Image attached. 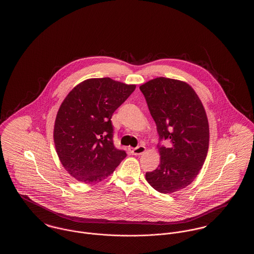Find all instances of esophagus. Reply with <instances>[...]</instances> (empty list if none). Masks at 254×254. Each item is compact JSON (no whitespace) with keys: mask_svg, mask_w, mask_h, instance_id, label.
I'll return each mask as SVG.
<instances>
[{"mask_svg":"<svg viewBox=\"0 0 254 254\" xmlns=\"http://www.w3.org/2000/svg\"><path fill=\"white\" fill-rule=\"evenodd\" d=\"M129 150H130V153L132 155H140V154L145 152V145H140L136 146V147H131V148H129Z\"/></svg>","mask_w":254,"mask_h":254,"instance_id":"esophagus-1","label":"esophagus"}]
</instances>
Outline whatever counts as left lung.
Wrapping results in <instances>:
<instances>
[{
  "label": "left lung",
  "instance_id": "1",
  "mask_svg": "<svg viewBox=\"0 0 254 254\" xmlns=\"http://www.w3.org/2000/svg\"><path fill=\"white\" fill-rule=\"evenodd\" d=\"M155 121L161 155L157 169L145 173L147 183L161 193H172L191 184L208 150L209 128L205 109L193 88L185 82L159 77L140 86Z\"/></svg>",
  "mask_w": 254,
  "mask_h": 254
}]
</instances>
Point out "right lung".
Segmentation results:
<instances>
[{"label":"right lung","instance_id":"obj_1","mask_svg":"<svg viewBox=\"0 0 254 254\" xmlns=\"http://www.w3.org/2000/svg\"><path fill=\"white\" fill-rule=\"evenodd\" d=\"M135 87L110 78L88 79L76 85L62 103L54 125V144L62 165L76 180L102 181L127 156L114 146L111 117Z\"/></svg>","mask_w":254,"mask_h":254}]
</instances>
